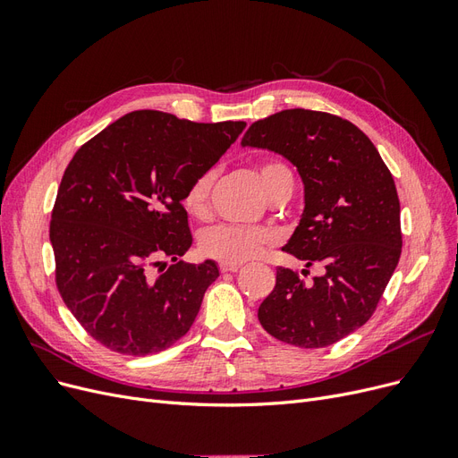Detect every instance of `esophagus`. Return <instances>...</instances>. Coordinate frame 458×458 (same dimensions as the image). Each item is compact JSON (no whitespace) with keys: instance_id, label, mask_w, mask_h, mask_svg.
Here are the masks:
<instances>
[{"instance_id":"esophagus-1","label":"esophagus","mask_w":458,"mask_h":458,"mask_svg":"<svg viewBox=\"0 0 458 458\" xmlns=\"http://www.w3.org/2000/svg\"><path fill=\"white\" fill-rule=\"evenodd\" d=\"M242 267V263H227V261H221L219 263V271L221 273H234Z\"/></svg>"}]
</instances>
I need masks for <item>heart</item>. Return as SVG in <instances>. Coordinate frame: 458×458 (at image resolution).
Returning a JSON list of instances; mask_svg holds the SVG:
<instances>
[{
	"instance_id": "b5f03b06",
	"label": "heart",
	"mask_w": 458,
	"mask_h": 458,
	"mask_svg": "<svg viewBox=\"0 0 458 458\" xmlns=\"http://www.w3.org/2000/svg\"><path fill=\"white\" fill-rule=\"evenodd\" d=\"M259 185L267 199L279 195L290 197L294 189V177L283 162H263L258 165ZM216 174L204 172L187 187L183 208L192 217H204L210 210V192ZM276 242L275 233L269 229H252L239 225H216L200 233V252L208 258L227 263H244L266 254Z\"/></svg>"
}]
</instances>
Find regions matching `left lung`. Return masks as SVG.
Instances as JSON below:
<instances>
[{"label":"left lung","mask_w":458,"mask_h":458,"mask_svg":"<svg viewBox=\"0 0 458 458\" xmlns=\"http://www.w3.org/2000/svg\"><path fill=\"white\" fill-rule=\"evenodd\" d=\"M242 147L273 150L296 165L306 206L283 250L306 267H323L311 283L276 269L259 323L284 344L327 348L369 321L397 267L403 241L394 177L355 123L318 110L288 108L258 120Z\"/></svg>","instance_id":"1"}]
</instances>
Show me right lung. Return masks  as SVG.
Listing matches in <instances>:
<instances>
[{"mask_svg": "<svg viewBox=\"0 0 458 458\" xmlns=\"http://www.w3.org/2000/svg\"><path fill=\"white\" fill-rule=\"evenodd\" d=\"M244 128L135 110L68 164L49 225L55 281L76 321L105 348L158 353L195 323L219 269L212 259H179L192 244L183 195Z\"/></svg>", "mask_w": 458, "mask_h": 458, "instance_id": "add662e5", "label": "right lung"}]
</instances>
